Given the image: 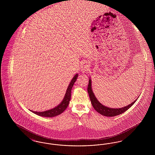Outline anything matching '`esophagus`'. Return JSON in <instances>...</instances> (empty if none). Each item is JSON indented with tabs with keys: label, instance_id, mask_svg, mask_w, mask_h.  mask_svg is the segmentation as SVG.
I'll return each instance as SVG.
<instances>
[{
	"label": "esophagus",
	"instance_id": "obj_1",
	"mask_svg": "<svg viewBox=\"0 0 155 155\" xmlns=\"http://www.w3.org/2000/svg\"><path fill=\"white\" fill-rule=\"evenodd\" d=\"M88 64H84L83 66L82 67V69H81V70H82V71L84 73V72H85V71H87V70L88 69Z\"/></svg>",
	"mask_w": 155,
	"mask_h": 155
}]
</instances>
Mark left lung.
Returning a JSON list of instances; mask_svg holds the SVG:
<instances>
[{
    "instance_id": "8db88e82",
    "label": "left lung",
    "mask_w": 155,
    "mask_h": 155,
    "mask_svg": "<svg viewBox=\"0 0 155 155\" xmlns=\"http://www.w3.org/2000/svg\"><path fill=\"white\" fill-rule=\"evenodd\" d=\"M88 93L89 94V98L93 107L96 110L97 112H98L99 113H100L103 116H107V117H113L124 113L125 111L130 109L138 99H135V101H134L133 103L129 104L128 105L121 108H110L109 107L105 106L99 102L96 96L94 95V93L92 89V81H91V77H89V80Z\"/></svg>"
}]
</instances>
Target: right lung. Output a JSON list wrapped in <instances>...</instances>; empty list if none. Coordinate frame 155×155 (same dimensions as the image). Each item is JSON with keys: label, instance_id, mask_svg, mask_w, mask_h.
Returning <instances> with one entry per match:
<instances>
[{"label": "right lung", "instance_id": "right-lung-1", "mask_svg": "<svg viewBox=\"0 0 155 155\" xmlns=\"http://www.w3.org/2000/svg\"><path fill=\"white\" fill-rule=\"evenodd\" d=\"M78 74H75L74 75V77L72 78L70 84L68 86V88L67 89L65 95H64L63 101L57 106H56L55 107L51 109L50 110L44 111H30L37 115L42 116V117H53L54 116H58L61 113H62L66 109V108L69 104L70 101L71 99V89L73 87L74 82L76 81V80L78 77Z\"/></svg>", "mask_w": 155, "mask_h": 155}]
</instances>
